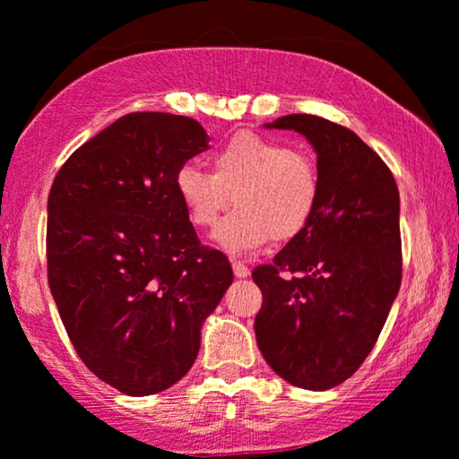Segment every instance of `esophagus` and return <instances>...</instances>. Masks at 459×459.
<instances>
[{
	"label": "esophagus",
	"instance_id": "esophagus-1",
	"mask_svg": "<svg viewBox=\"0 0 459 459\" xmlns=\"http://www.w3.org/2000/svg\"><path fill=\"white\" fill-rule=\"evenodd\" d=\"M233 273H235V277H239V279L249 277V268L239 260H233Z\"/></svg>",
	"mask_w": 459,
	"mask_h": 459
}]
</instances>
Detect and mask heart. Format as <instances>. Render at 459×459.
Returning a JSON list of instances; mask_svg holds the SVG:
<instances>
[{"label":"heart","mask_w":459,"mask_h":459,"mask_svg":"<svg viewBox=\"0 0 459 459\" xmlns=\"http://www.w3.org/2000/svg\"><path fill=\"white\" fill-rule=\"evenodd\" d=\"M212 172L182 163L174 188L197 229L216 224L226 207L237 210L218 224L213 239L230 254H246L271 239L287 241L313 220L321 195L315 159L258 134H237L210 157Z\"/></svg>","instance_id":"1"}]
</instances>
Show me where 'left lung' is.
Wrapping results in <instances>:
<instances>
[{"instance_id":"8db88e82","label":"left lung","mask_w":459,"mask_h":459,"mask_svg":"<svg viewBox=\"0 0 459 459\" xmlns=\"http://www.w3.org/2000/svg\"><path fill=\"white\" fill-rule=\"evenodd\" d=\"M266 127L296 130L315 146L321 195L307 229L273 264L254 268L255 340L285 382L327 390L361 368L399 293V188L380 155L344 126L285 115Z\"/></svg>"}]
</instances>
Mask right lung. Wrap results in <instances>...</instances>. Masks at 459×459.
Segmentation results:
<instances>
[{"label": "right lung", "instance_id": "1", "mask_svg": "<svg viewBox=\"0 0 459 459\" xmlns=\"http://www.w3.org/2000/svg\"><path fill=\"white\" fill-rule=\"evenodd\" d=\"M207 149L199 121L130 113L79 146L48 197V283L79 359L130 396L161 393L197 359L201 325L233 283L174 188Z\"/></svg>", "mask_w": 459, "mask_h": 459}]
</instances>
